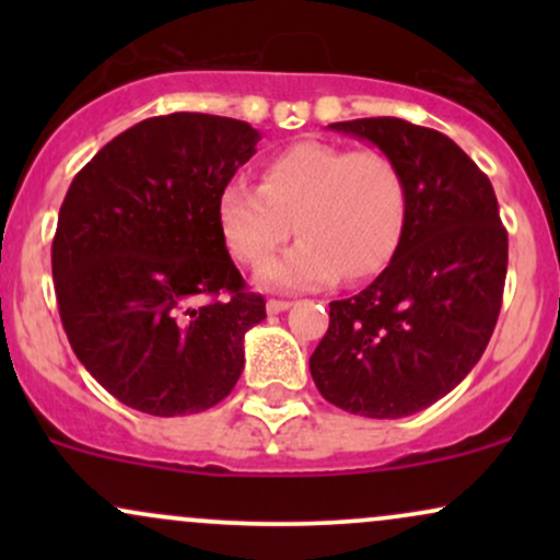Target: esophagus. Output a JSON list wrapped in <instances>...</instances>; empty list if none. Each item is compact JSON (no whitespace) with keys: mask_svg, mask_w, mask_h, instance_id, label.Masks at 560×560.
<instances>
[{"mask_svg":"<svg viewBox=\"0 0 560 560\" xmlns=\"http://www.w3.org/2000/svg\"><path fill=\"white\" fill-rule=\"evenodd\" d=\"M289 307H292V302L289 300H268L266 311L271 313V316H276V313H284V311H289Z\"/></svg>","mask_w":560,"mask_h":560,"instance_id":"obj_1","label":"esophagus"}]
</instances>
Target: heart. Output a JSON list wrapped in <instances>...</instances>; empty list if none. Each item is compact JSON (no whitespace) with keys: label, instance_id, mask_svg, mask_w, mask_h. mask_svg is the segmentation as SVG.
<instances>
[{"label":"heart","instance_id":"1","mask_svg":"<svg viewBox=\"0 0 560 560\" xmlns=\"http://www.w3.org/2000/svg\"><path fill=\"white\" fill-rule=\"evenodd\" d=\"M405 205L402 173L382 150L298 141L266 160L260 186L231 182L221 191L218 226L231 255L253 268L294 229L300 242L260 276L279 289H318L339 273L358 281L382 271L402 236Z\"/></svg>","mask_w":560,"mask_h":560}]
</instances>
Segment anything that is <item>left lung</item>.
Here are the masks:
<instances>
[{
	"label": "left lung",
	"mask_w": 560,
	"mask_h": 560,
	"mask_svg": "<svg viewBox=\"0 0 560 560\" xmlns=\"http://www.w3.org/2000/svg\"><path fill=\"white\" fill-rule=\"evenodd\" d=\"M376 144L405 182V226L389 266L329 302L311 355L320 395L369 419L419 413L464 382L503 305L508 231L490 178L434 128L400 118L331 124Z\"/></svg>",
	"instance_id": "obj_1"
}]
</instances>
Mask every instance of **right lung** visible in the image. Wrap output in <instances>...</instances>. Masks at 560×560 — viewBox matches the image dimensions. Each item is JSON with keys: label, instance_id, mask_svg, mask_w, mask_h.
<instances>
[{"label": "right lung", "instance_id": "1", "mask_svg": "<svg viewBox=\"0 0 560 560\" xmlns=\"http://www.w3.org/2000/svg\"><path fill=\"white\" fill-rule=\"evenodd\" d=\"M260 133L205 113L147 118L75 173L52 242L62 329L113 397L150 416L213 408L266 318L218 226V197Z\"/></svg>", "mask_w": 560, "mask_h": 560}]
</instances>
